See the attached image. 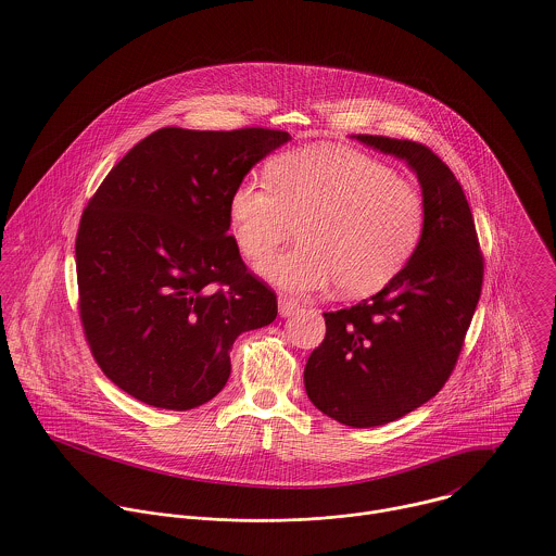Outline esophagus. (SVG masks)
Listing matches in <instances>:
<instances>
[{"label":"esophagus","mask_w":556,"mask_h":556,"mask_svg":"<svg viewBox=\"0 0 556 556\" xmlns=\"http://www.w3.org/2000/svg\"><path fill=\"white\" fill-rule=\"evenodd\" d=\"M298 308H300L298 300L288 298V295H281V298H279V315H281V317H290Z\"/></svg>","instance_id":"1"}]
</instances>
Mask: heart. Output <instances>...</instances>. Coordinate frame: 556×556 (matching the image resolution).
<instances>
[{
  "label": "heart",
  "instance_id": "b5f03b06",
  "mask_svg": "<svg viewBox=\"0 0 556 556\" xmlns=\"http://www.w3.org/2000/svg\"><path fill=\"white\" fill-rule=\"evenodd\" d=\"M266 179L239 181L229 225L250 263L270 258L298 225L300 245L263 266L281 290L308 293L336 283L344 295H367L400 275L424 238L419 191L358 150H288L266 164Z\"/></svg>",
  "mask_w": 556,
  "mask_h": 556
}]
</instances>
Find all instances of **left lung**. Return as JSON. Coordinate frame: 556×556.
Returning a JSON list of instances; mask_svg holds the SVG:
<instances>
[{
	"mask_svg": "<svg viewBox=\"0 0 556 556\" xmlns=\"http://www.w3.org/2000/svg\"><path fill=\"white\" fill-rule=\"evenodd\" d=\"M356 139L417 173L424 238L383 290L323 313L327 331L306 363L304 388L327 417L377 427L419 408L448 381L481 295L483 254L469 202L446 162L410 139Z\"/></svg>",
	"mask_w": 556,
	"mask_h": 556,
	"instance_id": "8db88e82",
	"label": "left lung"
}]
</instances>
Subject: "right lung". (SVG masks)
Masks as SVG:
<instances>
[{"instance_id":"add662e5","label":"right lung","mask_w":556,"mask_h":556,"mask_svg":"<svg viewBox=\"0 0 556 556\" xmlns=\"http://www.w3.org/2000/svg\"><path fill=\"white\" fill-rule=\"evenodd\" d=\"M288 139L162 127L87 202L75 241L80 325L129 396L166 410L208 402L229 379L233 342L277 317L275 291L227 231L231 191Z\"/></svg>"}]
</instances>
